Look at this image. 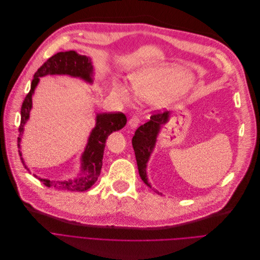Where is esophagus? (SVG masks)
Wrapping results in <instances>:
<instances>
[{
    "label": "esophagus",
    "instance_id": "obj_1",
    "mask_svg": "<svg viewBox=\"0 0 260 260\" xmlns=\"http://www.w3.org/2000/svg\"><path fill=\"white\" fill-rule=\"evenodd\" d=\"M141 122V120H140V117H138V116H133V117H131L130 119H129V121H128V125H129V127L131 128V129H134V128H137L138 126H139V123Z\"/></svg>",
    "mask_w": 260,
    "mask_h": 260
}]
</instances>
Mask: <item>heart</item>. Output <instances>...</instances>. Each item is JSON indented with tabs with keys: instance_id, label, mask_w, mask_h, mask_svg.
<instances>
[{
	"instance_id": "1",
	"label": "heart",
	"mask_w": 260,
	"mask_h": 260,
	"mask_svg": "<svg viewBox=\"0 0 260 260\" xmlns=\"http://www.w3.org/2000/svg\"><path fill=\"white\" fill-rule=\"evenodd\" d=\"M183 73L166 66H147L140 69L130 78L131 86L123 81H115L111 88L117 100L131 103L134 94L143 101L167 105L179 96L184 89L182 84Z\"/></svg>"
}]
</instances>
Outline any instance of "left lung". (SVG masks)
Masks as SVG:
<instances>
[{"instance_id":"8db88e82","label":"left lung","mask_w":260,"mask_h":260,"mask_svg":"<svg viewBox=\"0 0 260 260\" xmlns=\"http://www.w3.org/2000/svg\"><path fill=\"white\" fill-rule=\"evenodd\" d=\"M170 113L168 111H165V112L158 111V112L151 115L149 120L137 129L132 139V146L135 152V158H137L139 174L144 183L150 188L152 187L150 183L148 182L146 174L147 163L153 151L160 127L168 121Z\"/></svg>"}]
</instances>
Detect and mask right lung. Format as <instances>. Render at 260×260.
<instances>
[{
    "label": "right lung",
    "mask_w": 260,
    "mask_h": 260,
    "mask_svg": "<svg viewBox=\"0 0 260 260\" xmlns=\"http://www.w3.org/2000/svg\"><path fill=\"white\" fill-rule=\"evenodd\" d=\"M93 66L89 57L77 54L75 51L60 52L56 55L48 58L45 62L35 73L34 79L31 81L30 91L26 95L21 108V122L19 127L20 135L18 138V148L21 162L25 169L28 170L27 166L24 163L22 157L21 148V138L24 131V125L29 118V112L32 106V94L37 84L39 83L40 77L46 75H69L72 77H78L82 80L92 83L93 82ZM127 122L126 115L118 113H101L96 116V125L92 130L88 144L81 155L80 162V174L74 179H69L66 181H49L46 179H41L45 186L53 187L59 190L68 191H84L92 187V185L97 181L101 175L103 167V157L106 146V140L109 135L121 128L125 127ZM37 178V176H36Z\"/></svg>",
    "instance_id": "add662e5"
}]
</instances>
